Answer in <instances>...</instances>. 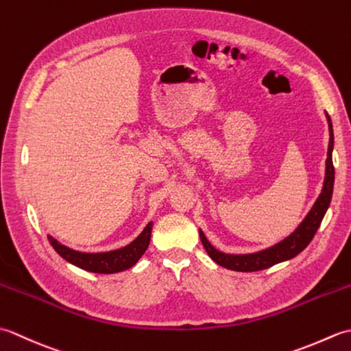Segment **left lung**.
Here are the masks:
<instances>
[{
  "mask_svg": "<svg viewBox=\"0 0 351 351\" xmlns=\"http://www.w3.org/2000/svg\"><path fill=\"white\" fill-rule=\"evenodd\" d=\"M329 121V131H330V141H329V151H327V160H326V180L322 195H319L315 205L303 220L302 225L297 228L294 234H291L287 240L273 245V247L252 253V255H225L219 250H215L213 245L208 243L204 232L200 230V240H202L204 247L208 255L211 256L214 263L219 265L229 268L234 271H259L264 268L271 267L282 261H287L294 258L295 255L308 247V244L312 241V238L317 234V230L322 225L324 214L329 208L332 193H333V182H335V167L332 161V149H333V128L330 116H327Z\"/></svg>",
  "mask_w": 351,
  "mask_h": 351,
  "instance_id": "obj_1",
  "label": "left lung"
}]
</instances>
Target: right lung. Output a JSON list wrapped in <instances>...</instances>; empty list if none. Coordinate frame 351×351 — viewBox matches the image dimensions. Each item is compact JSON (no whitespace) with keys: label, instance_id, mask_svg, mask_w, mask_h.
Wrapping results in <instances>:
<instances>
[{"label":"right lung","instance_id":"add662e5","mask_svg":"<svg viewBox=\"0 0 351 351\" xmlns=\"http://www.w3.org/2000/svg\"><path fill=\"white\" fill-rule=\"evenodd\" d=\"M151 232L152 223H149L143 232H141L131 244L126 245V247L106 253H81L66 247V245L60 244L51 237L48 240L58 255L68 261V263L83 268V270L87 271L111 274L123 271L126 268H130L137 263L147 249L149 241H151Z\"/></svg>","mask_w":351,"mask_h":351}]
</instances>
